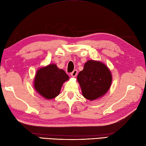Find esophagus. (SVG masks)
<instances>
[{
  "mask_svg": "<svg viewBox=\"0 0 146 146\" xmlns=\"http://www.w3.org/2000/svg\"><path fill=\"white\" fill-rule=\"evenodd\" d=\"M77 73H78V71H77L76 70H75L73 71V72L71 73V76L73 77H75L77 75Z\"/></svg>",
  "mask_w": 146,
  "mask_h": 146,
  "instance_id": "esophagus-1",
  "label": "esophagus"
}]
</instances>
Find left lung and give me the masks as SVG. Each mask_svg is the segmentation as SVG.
<instances>
[{
  "mask_svg": "<svg viewBox=\"0 0 146 146\" xmlns=\"http://www.w3.org/2000/svg\"><path fill=\"white\" fill-rule=\"evenodd\" d=\"M83 96L90 101L101 98L111 87L112 75L106 64L89 60L77 76Z\"/></svg>",
  "mask_w": 146,
  "mask_h": 146,
  "instance_id": "obj_1",
  "label": "left lung"
}]
</instances>
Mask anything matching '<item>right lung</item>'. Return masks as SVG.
Returning <instances> with one entry per match:
<instances>
[{
    "mask_svg": "<svg viewBox=\"0 0 146 146\" xmlns=\"http://www.w3.org/2000/svg\"><path fill=\"white\" fill-rule=\"evenodd\" d=\"M68 79L63 70L59 69L55 64H50L36 71L34 88L44 98L52 99L59 95L62 84Z\"/></svg>",
    "mask_w": 146,
    "mask_h": 146,
    "instance_id": "right-lung-1",
    "label": "right lung"
}]
</instances>
